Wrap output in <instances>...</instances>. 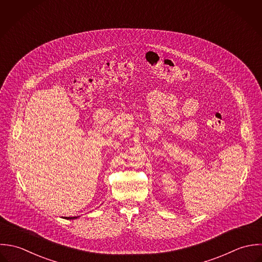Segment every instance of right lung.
Wrapping results in <instances>:
<instances>
[{
  "label": "right lung",
  "instance_id": "obj_1",
  "mask_svg": "<svg viewBox=\"0 0 262 262\" xmlns=\"http://www.w3.org/2000/svg\"><path fill=\"white\" fill-rule=\"evenodd\" d=\"M64 219H67V220H74V219H77V216H71V217H70V216H69V217L66 216V217H64Z\"/></svg>",
  "mask_w": 262,
  "mask_h": 262
}]
</instances>
